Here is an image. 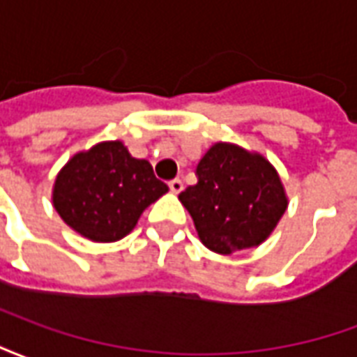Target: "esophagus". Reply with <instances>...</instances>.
<instances>
[{
	"mask_svg": "<svg viewBox=\"0 0 357 357\" xmlns=\"http://www.w3.org/2000/svg\"><path fill=\"white\" fill-rule=\"evenodd\" d=\"M168 187H170L172 193H181L183 191V181L179 178L172 179V181H168Z\"/></svg>",
	"mask_w": 357,
	"mask_h": 357,
	"instance_id": "34e87169",
	"label": "esophagus"
}]
</instances>
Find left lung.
<instances>
[{
	"mask_svg": "<svg viewBox=\"0 0 357 357\" xmlns=\"http://www.w3.org/2000/svg\"><path fill=\"white\" fill-rule=\"evenodd\" d=\"M202 245L218 255L258 247L287 210L277 170L258 153L216 143L197 164V183L179 193Z\"/></svg>",
	"mask_w": 357,
	"mask_h": 357,
	"instance_id": "8db88e82",
	"label": "left lung"
}]
</instances>
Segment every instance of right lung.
<instances>
[{"mask_svg":"<svg viewBox=\"0 0 357 357\" xmlns=\"http://www.w3.org/2000/svg\"><path fill=\"white\" fill-rule=\"evenodd\" d=\"M166 191L147 160L133 158L122 141H102L59 172L53 206L82 237L112 243L132 231L143 210Z\"/></svg>","mask_w":357,"mask_h":357,"instance_id":"right-lung-1","label":"right lung"}]
</instances>
